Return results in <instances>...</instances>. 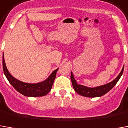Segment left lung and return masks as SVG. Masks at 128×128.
I'll list each match as a JSON object with an SVG mask.
<instances>
[{"label": "left lung", "mask_w": 128, "mask_h": 128, "mask_svg": "<svg viewBox=\"0 0 128 128\" xmlns=\"http://www.w3.org/2000/svg\"><path fill=\"white\" fill-rule=\"evenodd\" d=\"M123 69H124V66L123 67V68L120 71V73H119V75L112 82L108 83V84H104V85L94 87V88H90V87H87V86H85L78 84L76 82V80L74 79V77H73V75L72 73H71V75H70V80H71V82H72L73 89L80 95L84 96V97H89V98L100 97V96L104 95L108 92H110L111 89L116 85V84L119 80L120 78L123 74Z\"/></svg>", "instance_id": "8db88e82"}]
</instances>
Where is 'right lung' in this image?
<instances>
[{
    "label": "right lung",
    "instance_id": "1",
    "mask_svg": "<svg viewBox=\"0 0 128 128\" xmlns=\"http://www.w3.org/2000/svg\"><path fill=\"white\" fill-rule=\"evenodd\" d=\"M2 68H3L4 74L12 86L20 94L28 97H39L48 94V92L51 90L52 84L54 82V80L56 77V73L58 70V68L54 70L47 79L42 82L31 84V83L23 82L21 81H19L18 80L14 78L8 71L5 65L3 56H2Z\"/></svg>",
    "mask_w": 128,
    "mask_h": 128
}]
</instances>
